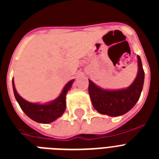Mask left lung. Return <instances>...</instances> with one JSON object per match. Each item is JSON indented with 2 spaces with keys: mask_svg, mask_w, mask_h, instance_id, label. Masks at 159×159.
Wrapping results in <instances>:
<instances>
[{
  "mask_svg": "<svg viewBox=\"0 0 159 159\" xmlns=\"http://www.w3.org/2000/svg\"><path fill=\"white\" fill-rule=\"evenodd\" d=\"M138 73L128 88L120 90H105L89 80V92L94 108L99 113L109 116H120L131 109L139 99L144 83V71L138 56Z\"/></svg>",
  "mask_w": 159,
  "mask_h": 159,
  "instance_id": "left-lung-1",
  "label": "left lung"
}]
</instances>
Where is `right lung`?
I'll use <instances>...</instances> for the list:
<instances>
[{"mask_svg":"<svg viewBox=\"0 0 159 159\" xmlns=\"http://www.w3.org/2000/svg\"><path fill=\"white\" fill-rule=\"evenodd\" d=\"M74 80H70L65 85L62 92L53 101L40 104L33 103L24 99L16 92L15 88L13 79H12V88L15 98L19 103L20 107L30 119L40 123H50L62 116L66 108V95L67 91L71 88Z\"/></svg>","mask_w":159,"mask_h":159,"instance_id":"right-lung-1","label":"right lung"}]
</instances>
